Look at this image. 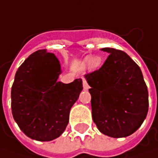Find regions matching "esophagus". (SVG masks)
<instances>
[{"label": "esophagus", "instance_id": "34e87169", "mask_svg": "<svg viewBox=\"0 0 158 158\" xmlns=\"http://www.w3.org/2000/svg\"><path fill=\"white\" fill-rule=\"evenodd\" d=\"M83 88H84V90H87L89 88V86L85 79H83Z\"/></svg>", "mask_w": 158, "mask_h": 158}]
</instances>
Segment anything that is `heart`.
I'll return each instance as SVG.
<instances>
[{
  "instance_id": "obj_1",
  "label": "heart",
  "mask_w": 158,
  "mask_h": 158,
  "mask_svg": "<svg viewBox=\"0 0 158 158\" xmlns=\"http://www.w3.org/2000/svg\"><path fill=\"white\" fill-rule=\"evenodd\" d=\"M84 64L86 67H89L92 70H96L100 68L102 60L100 57H94L92 56H88L84 60Z\"/></svg>"
}]
</instances>
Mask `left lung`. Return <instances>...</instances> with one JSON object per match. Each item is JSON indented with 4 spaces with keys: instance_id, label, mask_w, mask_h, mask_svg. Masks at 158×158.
<instances>
[{
    "instance_id": "1",
    "label": "left lung",
    "mask_w": 158,
    "mask_h": 158,
    "mask_svg": "<svg viewBox=\"0 0 158 158\" xmlns=\"http://www.w3.org/2000/svg\"><path fill=\"white\" fill-rule=\"evenodd\" d=\"M99 70L85 75L91 86L92 118L102 134L129 136L141 127L148 110V93L140 67L127 53L110 48Z\"/></svg>"
}]
</instances>
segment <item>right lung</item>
I'll return each instance as SVG.
<instances>
[{"label": "right lung", "mask_w": 158, "mask_h": 158, "mask_svg": "<svg viewBox=\"0 0 158 158\" xmlns=\"http://www.w3.org/2000/svg\"><path fill=\"white\" fill-rule=\"evenodd\" d=\"M61 65L56 56L40 49L17 69L11 88L15 121L32 140L49 141L64 133L72 105L82 91V79L57 81Z\"/></svg>", "instance_id": "1"}]
</instances>
